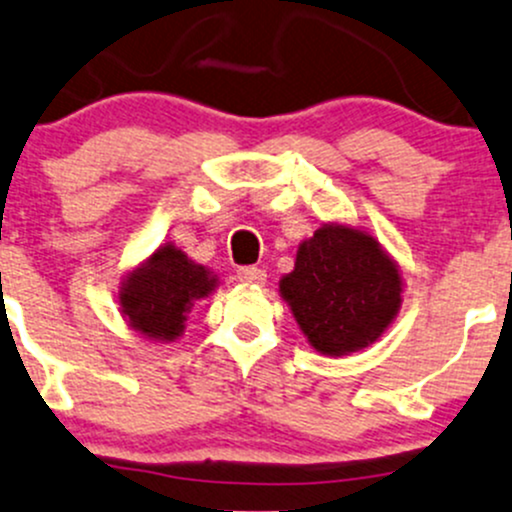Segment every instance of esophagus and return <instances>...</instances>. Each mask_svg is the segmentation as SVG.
<instances>
[{"mask_svg":"<svg viewBox=\"0 0 512 512\" xmlns=\"http://www.w3.org/2000/svg\"><path fill=\"white\" fill-rule=\"evenodd\" d=\"M238 279L245 284H255V286H262L267 282V272L260 267H240L238 269Z\"/></svg>","mask_w":512,"mask_h":512,"instance_id":"esophagus-1","label":"esophagus"}]
</instances>
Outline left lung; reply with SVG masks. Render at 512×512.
I'll return each instance as SVG.
<instances>
[{"label":"left lung","mask_w":512,"mask_h":512,"mask_svg":"<svg viewBox=\"0 0 512 512\" xmlns=\"http://www.w3.org/2000/svg\"><path fill=\"white\" fill-rule=\"evenodd\" d=\"M296 323L318 352H357L381 338L401 308V274L364 230L325 223L303 240L279 282Z\"/></svg>","instance_id":"8db88e82"}]
</instances>
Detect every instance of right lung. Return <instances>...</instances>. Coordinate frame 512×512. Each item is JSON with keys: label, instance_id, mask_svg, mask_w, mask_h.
I'll use <instances>...</instances> for the list:
<instances>
[{"label": "right lung", "instance_id": "1", "mask_svg": "<svg viewBox=\"0 0 512 512\" xmlns=\"http://www.w3.org/2000/svg\"><path fill=\"white\" fill-rule=\"evenodd\" d=\"M216 289V277L174 245H160L121 284V311L133 330L172 342L182 335L194 301Z\"/></svg>", "mask_w": 512, "mask_h": 512}]
</instances>
